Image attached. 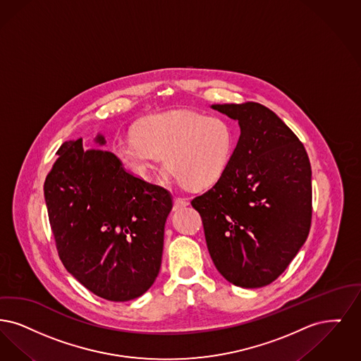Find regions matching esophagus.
Returning <instances> with one entry per match:
<instances>
[{"label":"esophagus","mask_w":361,"mask_h":361,"mask_svg":"<svg viewBox=\"0 0 361 361\" xmlns=\"http://www.w3.org/2000/svg\"><path fill=\"white\" fill-rule=\"evenodd\" d=\"M188 200L183 198V197H175V198H173V210H178V209H180V207H185V206H188Z\"/></svg>","instance_id":"esophagus-1"}]
</instances>
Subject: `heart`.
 Masks as SVG:
<instances>
[{
  "label": "heart",
  "instance_id": "1",
  "mask_svg": "<svg viewBox=\"0 0 361 361\" xmlns=\"http://www.w3.org/2000/svg\"><path fill=\"white\" fill-rule=\"evenodd\" d=\"M235 133L219 117L178 110L140 123L129 139H117L113 152L128 170L149 176L166 157L173 176L190 188L214 185L233 155Z\"/></svg>",
  "mask_w": 361,
  "mask_h": 361
}]
</instances>
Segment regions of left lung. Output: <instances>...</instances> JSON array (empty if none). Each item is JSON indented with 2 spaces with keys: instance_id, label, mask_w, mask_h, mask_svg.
I'll use <instances>...</instances> for the list:
<instances>
[{
  "instance_id": "1",
  "label": "left lung",
  "mask_w": 361,
  "mask_h": 361,
  "mask_svg": "<svg viewBox=\"0 0 361 361\" xmlns=\"http://www.w3.org/2000/svg\"><path fill=\"white\" fill-rule=\"evenodd\" d=\"M241 129L225 173L191 204L201 214L212 260L235 286L274 282L312 225V166L303 144L257 102L212 105Z\"/></svg>"
}]
</instances>
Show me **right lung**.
Segmentation results:
<instances>
[{
    "label": "right lung",
    "instance_id": "right-lung-1",
    "mask_svg": "<svg viewBox=\"0 0 361 361\" xmlns=\"http://www.w3.org/2000/svg\"><path fill=\"white\" fill-rule=\"evenodd\" d=\"M56 154L44 198L63 266L101 298L140 297L160 269L171 194L128 173L109 151H85L82 139Z\"/></svg>",
    "mask_w": 361,
    "mask_h": 361
}]
</instances>
